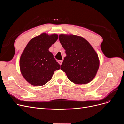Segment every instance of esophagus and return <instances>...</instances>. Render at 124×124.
<instances>
[{
	"label": "esophagus",
	"mask_w": 124,
	"mask_h": 124,
	"mask_svg": "<svg viewBox=\"0 0 124 124\" xmlns=\"http://www.w3.org/2000/svg\"><path fill=\"white\" fill-rule=\"evenodd\" d=\"M57 62H58V63H59V64L60 65H61L62 64V60H58V61Z\"/></svg>",
	"instance_id": "obj_1"
}]
</instances>
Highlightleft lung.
Masks as SVG:
<instances>
[{"mask_svg": "<svg viewBox=\"0 0 124 124\" xmlns=\"http://www.w3.org/2000/svg\"><path fill=\"white\" fill-rule=\"evenodd\" d=\"M59 40L66 54L61 69L74 84L91 82L98 70L100 62L91 44L82 37L74 35L61 34Z\"/></svg>", "mask_w": 124, "mask_h": 124, "instance_id": "left-lung-1", "label": "left lung"}]
</instances>
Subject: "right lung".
Returning a JSON list of instances; mask_svg holds the SVG:
<instances>
[{
    "mask_svg": "<svg viewBox=\"0 0 124 124\" xmlns=\"http://www.w3.org/2000/svg\"><path fill=\"white\" fill-rule=\"evenodd\" d=\"M58 39L56 33H42L32 38L26 46L20 59L21 74L29 84L43 86L52 78L61 66L49 48Z\"/></svg>",
    "mask_w": 124,
    "mask_h": 124,
    "instance_id": "obj_1",
    "label": "right lung"
}]
</instances>
